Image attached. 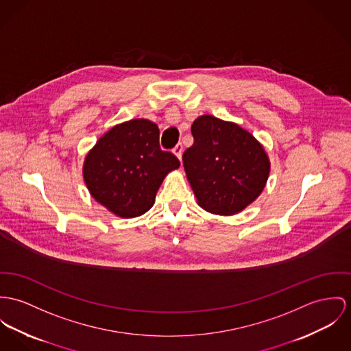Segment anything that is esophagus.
<instances>
[{"instance_id":"obj_1","label":"esophagus","mask_w":351,"mask_h":351,"mask_svg":"<svg viewBox=\"0 0 351 351\" xmlns=\"http://www.w3.org/2000/svg\"><path fill=\"white\" fill-rule=\"evenodd\" d=\"M173 154H175L179 159H182V155H183V144H182V143H178V144L175 145Z\"/></svg>"}]
</instances>
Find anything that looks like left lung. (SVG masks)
<instances>
[{
    "instance_id": "left-lung-1",
    "label": "left lung",
    "mask_w": 351,
    "mask_h": 351,
    "mask_svg": "<svg viewBox=\"0 0 351 351\" xmlns=\"http://www.w3.org/2000/svg\"><path fill=\"white\" fill-rule=\"evenodd\" d=\"M193 144L183 164L197 204L216 215H234L265 189L270 160L262 144L235 123L211 114L197 117Z\"/></svg>"
}]
</instances>
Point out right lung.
Instances as JSON below:
<instances>
[{
    "label": "right lung",
    "instance_id": "obj_1",
    "mask_svg": "<svg viewBox=\"0 0 351 351\" xmlns=\"http://www.w3.org/2000/svg\"><path fill=\"white\" fill-rule=\"evenodd\" d=\"M160 131L147 119L114 125L88 152L82 175L90 195L120 217L145 214L168 172L179 159L162 151Z\"/></svg>",
    "mask_w": 351,
    "mask_h": 351
}]
</instances>
